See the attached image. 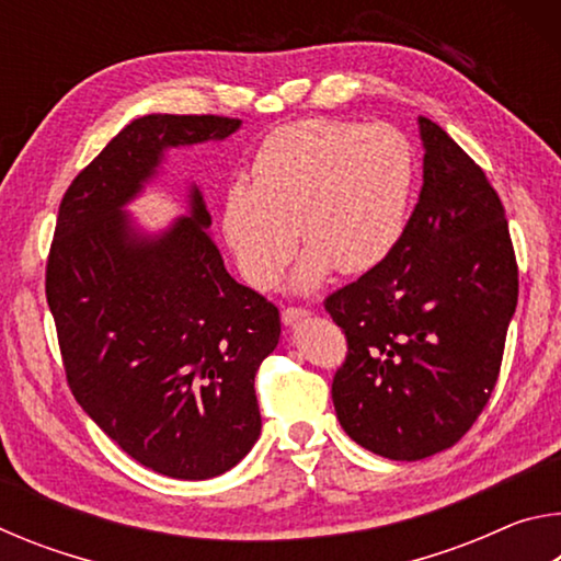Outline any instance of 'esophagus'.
Here are the masks:
<instances>
[{"label":"esophagus","instance_id":"esophagus-1","mask_svg":"<svg viewBox=\"0 0 561 561\" xmlns=\"http://www.w3.org/2000/svg\"><path fill=\"white\" fill-rule=\"evenodd\" d=\"M307 317H309L307 309H301V307H287V309L282 311V324H284V327H291V324H297V321L307 319Z\"/></svg>","mask_w":561,"mask_h":561}]
</instances>
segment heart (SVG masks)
Returning <instances> with one entry per match:
<instances>
[{
    "label": "heart",
    "instance_id": "obj_1",
    "mask_svg": "<svg viewBox=\"0 0 561 561\" xmlns=\"http://www.w3.org/2000/svg\"><path fill=\"white\" fill-rule=\"evenodd\" d=\"M413 183V148L388 123H284L254 153L252 183L227 187L225 242L244 282L264 291L277 287L299 237L307 252L291 284L311 291L334 270L356 277L391 257L403 240Z\"/></svg>",
    "mask_w": 561,
    "mask_h": 561
}]
</instances>
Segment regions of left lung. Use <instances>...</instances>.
<instances>
[{
	"instance_id": "8db88e82",
	"label": "left lung",
	"mask_w": 561,
	"mask_h": 561,
	"mask_svg": "<svg viewBox=\"0 0 561 561\" xmlns=\"http://www.w3.org/2000/svg\"><path fill=\"white\" fill-rule=\"evenodd\" d=\"M423 187L381 267L324 301L348 354L331 383L341 428L388 460L458 443L497 383L517 262L495 187L438 123L417 118Z\"/></svg>"
}]
</instances>
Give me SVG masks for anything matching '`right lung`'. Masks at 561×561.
<instances>
[{"mask_svg":"<svg viewBox=\"0 0 561 561\" xmlns=\"http://www.w3.org/2000/svg\"><path fill=\"white\" fill-rule=\"evenodd\" d=\"M242 121L150 116L128 123L73 178L46 262V301L66 381L133 460L175 480L234 468L262 431L254 376L279 344V311L225 270L203 193L158 234L123 210L168 148L225 140Z\"/></svg>","mask_w":561,"mask_h":561,"instance_id":"add662e5","label":"right lung"}]
</instances>
